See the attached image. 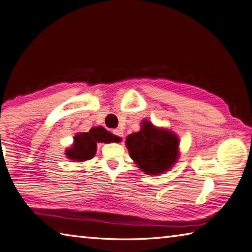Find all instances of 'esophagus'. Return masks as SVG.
Segmentation results:
<instances>
[{
  "label": "esophagus",
  "instance_id": "esophagus-1",
  "mask_svg": "<svg viewBox=\"0 0 252 252\" xmlns=\"http://www.w3.org/2000/svg\"><path fill=\"white\" fill-rule=\"evenodd\" d=\"M113 134L118 137L119 139H123L124 138V131L122 129H114L113 130Z\"/></svg>",
  "mask_w": 252,
  "mask_h": 252
}]
</instances>
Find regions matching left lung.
Here are the masks:
<instances>
[{"label":"left lung","mask_w":252,"mask_h":252,"mask_svg":"<svg viewBox=\"0 0 252 252\" xmlns=\"http://www.w3.org/2000/svg\"><path fill=\"white\" fill-rule=\"evenodd\" d=\"M130 158L147 175L169 170L179 157V138L173 131L158 128L145 119L142 128L126 138Z\"/></svg>","instance_id":"1"}]
</instances>
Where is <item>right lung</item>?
Wrapping results in <instances>:
<instances>
[{"label":"right lung","mask_w":252,"mask_h":252,"mask_svg":"<svg viewBox=\"0 0 252 252\" xmlns=\"http://www.w3.org/2000/svg\"><path fill=\"white\" fill-rule=\"evenodd\" d=\"M118 143L121 139L104 127H93L87 133L76 134L72 147L66 149V156L74 161H85L95 156L97 143Z\"/></svg>","instance_id":"obj_1"}]
</instances>
